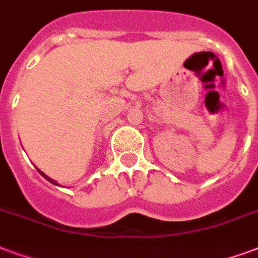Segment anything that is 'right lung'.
I'll return each mask as SVG.
<instances>
[{"mask_svg": "<svg viewBox=\"0 0 258 258\" xmlns=\"http://www.w3.org/2000/svg\"><path fill=\"white\" fill-rule=\"evenodd\" d=\"M39 173H40V174H42V175H43V177H44V178H46V179H47V181H48V182H51V183H55V181H54V179H51V178H48V177H47V175H44V174H43V173H42V171H39ZM55 185H57V183H55Z\"/></svg>", "mask_w": 258, "mask_h": 258, "instance_id": "add662e5", "label": "right lung"}]
</instances>
